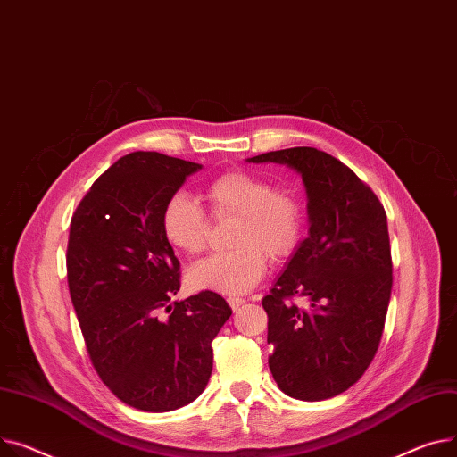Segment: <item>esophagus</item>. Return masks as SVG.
Here are the masks:
<instances>
[{"label": "esophagus", "instance_id": "1", "mask_svg": "<svg viewBox=\"0 0 457 457\" xmlns=\"http://www.w3.org/2000/svg\"><path fill=\"white\" fill-rule=\"evenodd\" d=\"M227 301H228V304H230V308H232L234 312H236V310H237V308H239L241 304H244V303H245L244 299H239V297H228Z\"/></svg>", "mask_w": 457, "mask_h": 457}]
</instances>
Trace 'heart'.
Here are the masks:
<instances>
[{
    "label": "heart",
    "instance_id": "obj_1",
    "mask_svg": "<svg viewBox=\"0 0 457 457\" xmlns=\"http://www.w3.org/2000/svg\"><path fill=\"white\" fill-rule=\"evenodd\" d=\"M204 199L213 220L236 218L230 228L234 249L197 262L187 280L195 289L223 295L251 291L267 271V256L282 260L297 249L304 210L299 197L251 171L230 170L208 180ZM168 244L184 253L206 249L212 223L204 208L192 195L173 194L160 216Z\"/></svg>",
    "mask_w": 457,
    "mask_h": 457
}]
</instances>
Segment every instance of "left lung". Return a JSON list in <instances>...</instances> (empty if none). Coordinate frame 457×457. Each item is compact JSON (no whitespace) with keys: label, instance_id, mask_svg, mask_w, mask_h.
I'll list each match as a JSON object with an SVG mask.
<instances>
[{"label":"left lung","instance_id":"obj_1","mask_svg":"<svg viewBox=\"0 0 457 457\" xmlns=\"http://www.w3.org/2000/svg\"><path fill=\"white\" fill-rule=\"evenodd\" d=\"M249 162L297 170L308 194L310 236L262 301L270 369L293 398H332L363 377L382 339L393 286L386 210L351 168L315 147L262 153ZM295 296H306L311 308L299 309Z\"/></svg>","mask_w":457,"mask_h":457}]
</instances>
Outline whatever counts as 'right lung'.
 I'll return each instance as SVG.
<instances>
[{"label":"right lung","mask_w":457,"mask_h":457,"mask_svg":"<svg viewBox=\"0 0 457 457\" xmlns=\"http://www.w3.org/2000/svg\"><path fill=\"white\" fill-rule=\"evenodd\" d=\"M199 170L162 153H130L92 184L70 225L68 287L90 361L106 387L142 411H171L204 391L212 341L232 313L208 289L171 303L180 263L160 216Z\"/></svg>","instance_id":"add662e5"}]
</instances>
